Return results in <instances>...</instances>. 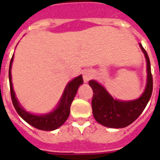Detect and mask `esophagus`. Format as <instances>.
<instances>
[{
  "label": "esophagus",
  "mask_w": 160,
  "mask_h": 160,
  "mask_svg": "<svg viewBox=\"0 0 160 160\" xmlns=\"http://www.w3.org/2000/svg\"><path fill=\"white\" fill-rule=\"evenodd\" d=\"M93 73L90 70H85L83 71V80L85 83H87L89 80L92 78Z\"/></svg>",
  "instance_id": "34e87169"
}]
</instances>
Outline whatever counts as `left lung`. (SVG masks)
<instances>
[{
    "instance_id": "8db88e82",
    "label": "left lung",
    "mask_w": 160,
    "mask_h": 160,
    "mask_svg": "<svg viewBox=\"0 0 160 160\" xmlns=\"http://www.w3.org/2000/svg\"><path fill=\"white\" fill-rule=\"evenodd\" d=\"M147 62V83L141 96L136 100L123 101L115 100L103 85L95 80H90L89 85L93 90V115L99 124L109 128H124L132 124L144 111L151 97L153 78L150 61L148 54L139 44Z\"/></svg>"
}]
</instances>
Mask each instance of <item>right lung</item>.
Returning a JSON list of instances; mask_svg holds the SVG:
<instances>
[{"label":"right lung","mask_w":160,"mask_h":160,"mask_svg":"<svg viewBox=\"0 0 160 160\" xmlns=\"http://www.w3.org/2000/svg\"><path fill=\"white\" fill-rule=\"evenodd\" d=\"M13 59L14 54L12 55L11 62H10V66H9V81H10L11 100H12V103L16 112L25 121L36 129L46 130V131H51V130L58 129L66 121V119L70 115L71 103L77 93L79 86L83 84L82 75H79L68 83L57 106L55 107L53 111L44 114H34L26 111V109L21 106L15 95L13 85L11 82V65L13 62Z\"/></svg>","instance_id":"add662e5"}]
</instances>
